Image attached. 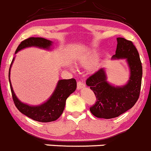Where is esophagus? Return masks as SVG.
I'll return each instance as SVG.
<instances>
[{
    "mask_svg": "<svg viewBox=\"0 0 151 151\" xmlns=\"http://www.w3.org/2000/svg\"><path fill=\"white\" fill-rule=\"evenodd\" d=\"M85 86H86L85 83H83V82H80V81H78V82H77V89H78V90L82 89V88H83Z\"/></svg>",
    "mask_w": 151,
    "mask_h": 151,
    "instance_id": "esophagus-1",
    "label": "esophagus"
}]
</instances>
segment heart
Segmentation results:
<instances>
[{
	"label": "heart",
	"instance_id": "b5f03b06",
	"mask_svg": "<svg viewBox=\"0 0 151 151\" xmlns=\"http://www.w3.org/2000/svg\"><path fill=\"white\" fill-rule=\"evenodd\" d=\"M97 60H98V56L96 54L89 55V56H86V58H84L83 60H82L81 65L84 67H90L97 61Z\"/></svg>",
	"mask_w": 151,
	"mask_h": 151
}]
</instances>
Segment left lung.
I'll return each instance as SVG.
<instances>
[{
    "label": "left lung",
    "instance_id": "1",
    "mask_svg": "<svg viewBox=\"0 0 151 151\" xmlns=\"http://www.w3.org/2000/svg\"><path fill=\"white\" fill-rule=\"evenodd\" d=\"M116 51L112 60H125L129 69L127 83L115 86L107 81L104 68L88 77L86 85L96 96L97 101L90 111L97 118L109 119L118 117L133 107L138 101L142 85V66L137 49L131 41L117 38Z\"/></svg>",
    "mask_w": 151,
    "mask_h": 151
}]
</instances>
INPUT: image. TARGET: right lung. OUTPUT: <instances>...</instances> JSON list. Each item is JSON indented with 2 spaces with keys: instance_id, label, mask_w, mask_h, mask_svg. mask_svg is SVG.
Wrapping results in <instances>:
<instances>
[{
  "instance_id": "1",
  "label": "right lung",
  "mask_w": 151,
  "mask_h": 151,
  "mask_svg": "<svg viewBox=\"0 0 151 151\" xmlns=\"http://www.w3.org/2000/svg\"><path fill=\"white\" fill-rule=\"evenodd\" d=\"M52 45H53V42L48 39L41 37H30L21 42L15 50V54L23 49L30 47H36L50 50L52 49ZM14 60L15 57L12 60L9 68V81L12 99L17 109L22 114L36 122H50L58 119L60 115L63 114L65 109L66 99L77 88V82L75 79L60 80L56 84L53 94L45 102H44L40 105H29L22 102L18 99L12 88L10 82V69Z\"/></svg>"
}]
</instances>
